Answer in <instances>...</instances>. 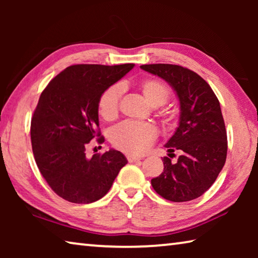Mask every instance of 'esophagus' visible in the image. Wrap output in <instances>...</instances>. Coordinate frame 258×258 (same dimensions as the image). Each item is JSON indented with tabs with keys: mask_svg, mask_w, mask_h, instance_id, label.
<instances>
[{
	"mask_svg": "<svg viewBox=\"0 0 258 258\" xmlns=\"http://www.w3.org/2000/svg\"><path fill=\"white\" fill-rule=\"evenodd\" d=\"M141 157H135V156H127V160L130 163H138V161L141 160Z\"/></svg>",
	"mask_w": 258,
	"mask_h": 258,
	"instance_id": "34e87169",
	"label": "esophagus"
}]
</instances>
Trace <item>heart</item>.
I'll return each instance as SVG.
<instances>
[{
	"mask_svg": "<svg viewBox=\"0 0 258 258\" xmlns=\"http://www.w3.org/2000/svg\"><path fill=\"white\" fill-rule=\"evenodd\" d=\"M140 91L148 103L152 107H160L167 102L169 90L158 80H146L140 83ZM123 94V86L111 85L99 99V113L104 120H112L118 115L119 101ZM157 138V130L149 123L123 121L115 126L109 134L112 146L128 155H141Z\"/></svg>",
	"mask_w": 258,
	"mask_h": 258,
	"instance_id": "heart-1",
	"label": "heart"
}]
</instances>
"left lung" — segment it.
Wrapping results in <instances>:
<instances>
[{
  "label": "left lung",
  "mask_w": 258,
  "mask_h": 258,
  "mask_svg": "<svg viewBox=\"0 0 258 258\" xmlns=\"http://www.w3.org/2000/svg\"><path fill=\"white\" fill-rule=\"evenodd\" d=\"M141 69L168 83L180 101V120L165 147L178 150L176 163L164 157V172L151 180L161 197L190 202L205 194L225 164L228 138L220 101L208 83L190 69L168 63L142 64Z\"/></svg>",
  "instance_id": "obj_1"
}]
</instances>
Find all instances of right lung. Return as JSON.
I'll list each match as a JSON object with an SVG mask.
<instances>
[{
    "mask_svg": "<svg viewBox=\"0 0 258 258\" xmlns=\"http://www.w3.org/2000/svg\"><path fill=\"white\" fill-rule=\"evenodd\" d=\"M133 67L74 64L42 92L30 125L34 158L47 184L64 200L90 204L101 199L127 164L118 150L92 158L85 150L97 137L98 143L104 141L98 131L100 97Z\"/></svg>",
    "mask_w": 258,
    "mask_h": 258,
    "instance_id": "obj_1",
    "label": "right lung"
}]
</instances>
